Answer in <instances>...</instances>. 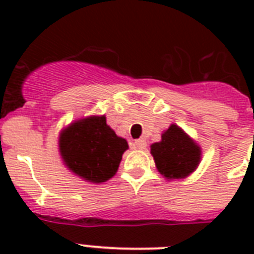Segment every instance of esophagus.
Masks as SVG:
<instances>
[{
  "label": "esophagus",
  "mask_w": 254,
  "mask_h": 254,
  "mask_svg": "<svg viewBox=\"0 0 254 254\" xmlns=\"http://www.w3.org/2000/svg\"><path fill=\"white\" fill-rule=\"evenodd\" d=\"M134 146L137 147V149H139V150H143L145 147H146V141L143 138H139V139H135L134 141Z\"/></svg>",
  "instance_id": "34e87169"
}]
</instances>
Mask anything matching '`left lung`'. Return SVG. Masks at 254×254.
Here are the masks:
<instances>
[{
	"label": "left lung",
	"mask_w": 254,
	"mask_h": 254,
	"mask_svg": "<svg viewBox=\"0 0 254 254\" xmlns=\"http://www.w3.org/2000/svg\"><path fill=\"white\" fill-rule=\"evenodd\" d=\"M150 153L155 166L166 179H183L196 170L201 150L192 138L173 124L162 133V139L153 143Z\"/></svg>",
	"instance_id": "1"
}]
</instances>
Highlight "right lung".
<instances>
[{
    "label": "right lung",
    "instance_id": "right-lung-1",
    "mask_svg": "<svg viewBox=\"0 0 254 254\" xmlns=\"http://www.w3.org/2000/svg\"><path fill=\"white\" fill-rule=\"evenodd\" d=\"M127 147V139L107 125L105 116L73 121L59 135V151L65 166L92 183L111 179Z\"/></svg>",
    "mask_w": 254,
    "mask_h": 254
}]
</instances>
